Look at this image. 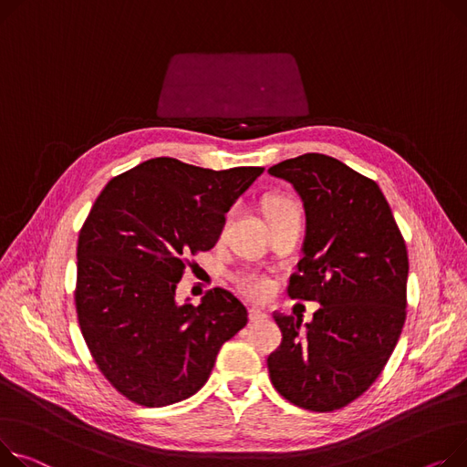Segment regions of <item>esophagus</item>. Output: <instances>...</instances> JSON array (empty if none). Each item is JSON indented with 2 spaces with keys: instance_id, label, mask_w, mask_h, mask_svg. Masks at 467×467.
<instances>
[{
  "instance_id": "34e87169",
  "label": "esophagus",
  "mask_w": 467,
  "mask_h": 467,
  "mask_svg": "<svg viewBox=\"0 0 467 467\" xmlns=\"http://www.w3.org/2000/svg\"><path fill=\"white\" fill-rule=\"evenodd\" d=\"M268 317V314L265 312V309H261V307H250V319L252 321H265Z\"/></svg>"
}]
</instances>
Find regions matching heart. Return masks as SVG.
Instances as JSON below:
<instances>
[{
  "mask_svg": "<svg viewBox=\"0 0 467 467\" xmlns=\"http://www.w3.org/2000/svg\"><path fill=\"white\" fill-rule=\"evenodd\" d=\"M293 212L300 213V204L295 199H291V197L277 195V197H272L266 202L268 220H270V217L282 215V213H293ZM236 284H238L240 291L244 295L250 296V298H265L270 293V289H272V284H270L268 275H265L261 272H255V270H247V272L238 274Z\"/></svg>",
  "mask_w": 467,
  "mask_h": 467,
  "instance_id": "obj_1",
  "label": "heart"
}]
</instances>
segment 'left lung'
<instances>
[{
	"instance_id": "1",
	"label": "left lung",
	"mask_w": 467,
	"mask_h": 467,
	"mask_svg": "<svg viewBox=\"0 0 467 467\" xmlns=\"http://www.w3.org/2000/svg\"><path fill=\"white\" fill-rule=\"evenodd\" d=\"M306 210L304 257L287 295L316 300L314 321L274 312L282 344L268 357L274 389L298 408H346L383 371L406 323L408 247L379 185L325 153L268 169Z\"/></svg>"
}]
</instances>
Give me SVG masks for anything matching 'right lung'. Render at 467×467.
Segmentation results:
<instances>
[{
  "label": "right lung",
  "instance_id": "right-lung-1",
  "mask_svg": "<svg viewBox=\"0 0 467 467\" xmlns=\"http://www.w3.org/2000/svg\"><path fill=\"white\" fill-rule=\"evenodd\" d=\"M263 171L155 158L114 176L93 202L77 245V317L105 379L139 406L193 396L245 327L247 309L227 289L206 291L199 306L174 296L188 257L212 250Z\"/></svg>",
  "mask_w": 467,
  "mask_h": 467
}]
</instances>
